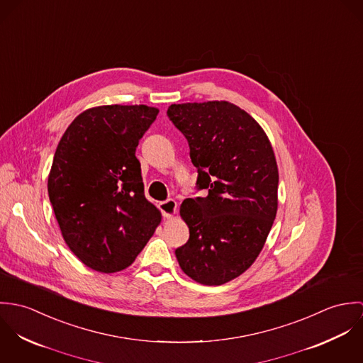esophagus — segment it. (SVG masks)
<instances>
[{
    "mask_svg": "<svg viewBox=\"0 0 363 363\" xmlns=\"http://www.w3.org/2000/svg\"><path fill=\"white\" fill-rule=\"evenodd\" d=\"M159 209H160V212L163 213L164 218H170V216H173V215L176 213L177 203H176L174 200L169 199V200H166V201L159 203Z\"/></svg>",
    "mask_w": 363,
    "mask_h": 363,
    "instance_id": "34e87169",
    "label": "esophagus"
}]
</instances>
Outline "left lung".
I'll return each instance as SVG.
<instances>
[{
    "label": "left lung",
    "instance_id": "left-lung-1",
    "mask_svg": "<svg viewBox=\"0 0 363 363\" xmlns=\"http://www.w3.org/2000/svg\"><path fill=\"white\" fill-rule=\"evenodd\" d=\"M167 117L182 131L197 167V190L180 215L190 229L176 249L179 265L203 285H222L259 257L278 208V166L259 123L225 101L170 104Z\"/></svg>",
    "mask_w": 363,
    "mask_h": 363
}]
</instances>
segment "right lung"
I'll return each mask as SVG.
<instances>
[{
  "label": "right lung",
  "mask_w": 363,
  "mask_h": 363,
  "mask_svg": "<svg viewBox=\"0 0 363 363\" xmlns=\"http://www.w3.org/2000/svg\"><path fill=\"white\" fill-rule=\"evenodd\" d=\"M157 113L145 104L88 108L55 150L48 182L54 215L69 250L95 271L131 265L160 222L135 156Z\"/></svg>",
  "instance_id": "obj_1"
}]
</instances>
